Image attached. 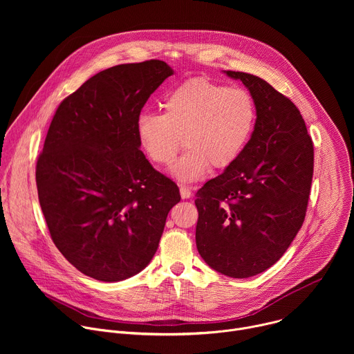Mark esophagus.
Here are the masks:
<instances>
[{
	"instance_id": "obj_1",
	"label": "esophagus",
	"mask_w": 354,
	"mask_h": 354,
	"mask_svg": "<svg viewBox=\"0 0 354 354\" xmlns=\"http://www.w3.org/2000/svg\"><path fill=\"white\" fill-rule=\"evenodd\" d=\"M179 190H180V197L182 198H189L192 196V190H190L189 186H180Z\"/></svg>"
}]
</instances>
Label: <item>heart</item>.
<instances>
[{
	"mask_svg": "<svg viewBox=\"0 0 354 354\" xmlns=\"http://www.w3.org/2000/svg\"><path fill=\"white\" fill-rule=\"evenodd\" d=\"M257 116L255 100L246 89L194 78L165 96L162 115L142 112L136 134L142 153L158 165L174 161L183 138L186 151L169 172L189 183L203 178L210 167L234 165L254 136Z\"/></svg>",
	"mask_w": 354,
	"mask_h": 354,
	"instance_id": "b5f03b06",
	"label": "heart"
}]
</instances>
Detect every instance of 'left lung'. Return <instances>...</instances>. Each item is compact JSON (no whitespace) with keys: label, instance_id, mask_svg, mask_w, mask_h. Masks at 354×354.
I'll list each match as a JSON object with an SVG mask.
<instances>
[{"label":"left lung","instance_id":"left-lung-1","mask_svg":"<svg viewBox=\"0 0 354 354\" xmlns=\"http://www.w3.org/2000/svg\"><path fill=\"white\" fill-rule=\"evenodd\" d=\"M248 88L257 126L239 160L196 193V246L216 272L259 274L281 257L306 218L314 145L297 106L265 80L224 71Z\"/></svg>","mask_w":354,"mask_h":354}]
</instances>
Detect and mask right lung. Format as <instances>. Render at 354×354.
I'll use <instances>...</instances> for the list:
<instances>
[{
  "instance_id": "add662e5",
  "label": "right lung",
  "mask_w": 354,
  "mask_h": 354,
  "mask_svg": "<svg viewBox=\"0 0 354 354\" xmlns=\"http://www.w3.org/2000/svg\"><path fill=\"white\" fill-rule=\"evenodd\" d=\"M174 70L161 60L100 71L67 96L36 164L40 207L63 257L99 281L140 273L156 255L179 187L148 162L142 106Z\"/></svg>"
}]
</instances>
